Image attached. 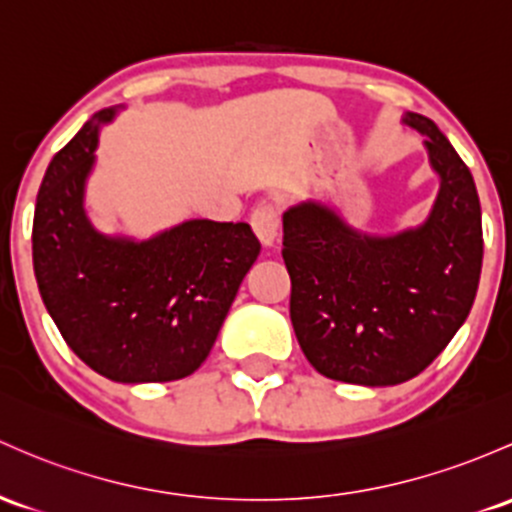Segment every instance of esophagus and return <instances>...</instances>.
<instances>
[{"mask_svg": "<svg viewBox=\"0 0 512 512\" xmlns=\"http://www.w3.org/2000/svg\"><path fill=\"white\" fill-rule=\"evenodd\" d=\"M250 223H252V230H255V235L260 238L262 245L272 247L274 243H277V235H279L277 206L267 204V201L257 204L255 211H252V216H250Z\"/></svg>", "mask_w": 512, "mask_h": 512, "instance_id": "esophagus-1", "label": "esophagus"}]
</instances>
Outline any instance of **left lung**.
I'll list each match as a JSON object with an SVG mask.
<instances>
[{
  "label": "left lung",
  "mask_w": 512,
  "mask_h": 512,
  "mask_svg": "<svg viewBox=\"0 0 512 512\" xmlns=\"http://www.w3.org/2000/svg\"><path fill=\"white\" fill-rule=\"evenodd\" d=\"M401 121L425 138L440 177L420 226L369 235L311 199L284 211L296 340L316 372L345 384L396 386L418 376L462 328L479 289L474 177L430 119L408 111Z\"/></svg>",
  "instance_id": "1"
}]
</instances>
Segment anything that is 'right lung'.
I'll return each mask as SVG.
<instances>
[{
  "mask_svg": "<svg viewBox=\"0 0 512 512\" xmlns=\"http://www.w3.org/2000/svg\"><path fill=\"white\" fill-rule=\"evenodd\" d=\"M114 109L50 160L33 213V272L70 350L121 384L194 374L209 357L260 240L247 223L192 218L148 240L106 235L84 211L94 150Z\"/></svg>",
  "mask_w": 512,
  "mask_h": 512,
  "instance_id": "1",
  "label": "right lung"
}]
</instances>
